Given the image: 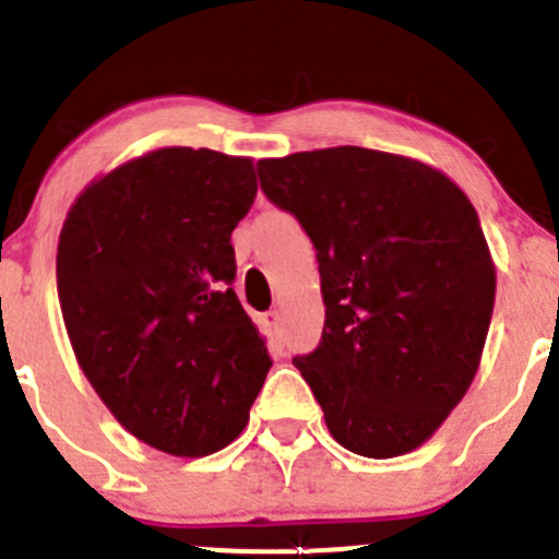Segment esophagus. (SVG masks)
I'll return each instance as SVG.
<instances>
[{"mask_svg":"<svg viewBox=\"0 0 559 559\" xmlns=\"http://www.w3.org/2000/svg\"><path fill=\"white\" fill-rule=\"evenodd\" d=\"M262 326L270 337H275V341H278L281 337V313L278 311L262 313Z\"/></svg>","mask_w":559,"mask_h":559,"instance_id":"1","label":"esophagus"}]
</instances>
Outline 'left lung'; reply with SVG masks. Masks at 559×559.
I'll list each match as a JSON object with an SVG mask.
<instances>
[{
    "label": "left lung",
    "instance_id": "obj_1",
    "mask_svg": "<svg viewBox=\"0 0 559 559\" xmlns=\"http://www.w3.org/2000/svg\"><path fill=\"white\" fill-rule=\"evenodd\" d=\"M257 173L319 259L324 330L295 368L326 430L373 460L414 452L465 397L492 321L476 207L436 167L359 145L262 159Z\"/></svg>",
    "mask_w": 559,
    "mask_h": 559
}]
</instances>
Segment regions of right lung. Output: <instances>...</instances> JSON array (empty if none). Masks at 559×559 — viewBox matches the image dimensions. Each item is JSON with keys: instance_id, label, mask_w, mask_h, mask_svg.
<instances>
[{"instance_id": "1", "label": "right lung", "mask_w": 559, "mask_h": 559, "mask_svg": "<svg viewBox=\"0 0 559 559\" xmlns=\"http://www.w3.org/2000/svg\"><path fill=\"white\" fill-rule=\"evenodd\" d=\"M253 162L159 148L83 189L59 235L56 286L78 365L148 447L207 456L243 432L270 370L233 289V229Z\"/></svg>"}]
</instances>
